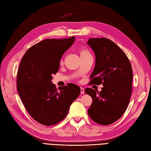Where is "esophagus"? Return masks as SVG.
<instances>
[{
    "instance_id": "1",
    "label": "esophagus",
    "mask_w": 151,
    "mask_h": 151,
    "mask_svg": "<svg viewBox=\"0 0 151 151\" xmlns=\"http://www.w3.org/2000/svg\"><path fill=\"white\" fill-rule=\"evenodd\" d=\"M80 93L82 94H83L85 93V90H84V88L82 87L80 88Z\"/></svg>"
}]
</instances>
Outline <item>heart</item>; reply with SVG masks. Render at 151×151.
Segmentation results:
<instances>
[{
	"instance_id": "heart-1",
	"label": "heart",
	"mask_w": 151,
	"mask_h": 151,
	"mask_svg": "<svg viewBox=\"0 0 151 151\" xmlns=\"http://www.w3.org/2000/svg\"><path fill=\"white\" fill-rule=\"evenodd\" d=\"M80 57L81 56H85V55H91L89 52L87 50L84 49V48H82L80 50Z\"/></svg>"
}]
</instances>
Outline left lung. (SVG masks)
Listing matches in <instances>:
<instances>
[{
  "instance_id": "left-lung-1",
  "label": "left lung",
  "mask_w": 151,
  "mask_h": 151,
  "mask_svg": "<svg viewBox=\"0 0 151 151\" xmlns=\"http://www.w3.org/2000/svg\"><path fill=\"white\" fill-rule=\"evenodd\" d=\"M87 44L96 57L90 84L103 86L99 92L91 88L85 89L92 99L88 114L99 124L109 125L122 117L129 105L132 68L124 52L109 39L91 38Z\"/></svg>"
}]
</instances>
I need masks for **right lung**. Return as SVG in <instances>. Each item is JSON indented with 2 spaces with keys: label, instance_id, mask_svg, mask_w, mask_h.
<instances>
[{
  "label": "right lung",
  "instance_id": "right-lung-1",
  "mask_svg": "<svg viewBox=\"0 0 151 151\" xmlns=\"http://www.w3.org/2000/svg\"><path fill=\"white\" fill-rule=\"evenodd\" d=\"M75 40L74 36L43 40L30 48L22 59L17 91L27 111L41 124L52 126L63 120L80 95V88L75 84L68 83L57 90L52 82L62 57Z\"/></svg>",
  "mask_w": 151,
  "mask_h": 151
}]
</instances>
